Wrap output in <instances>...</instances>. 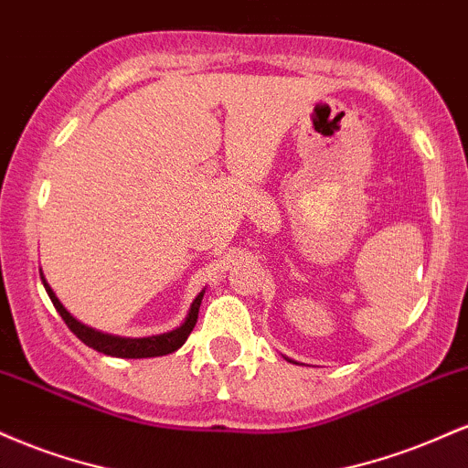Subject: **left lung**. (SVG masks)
Listing matches in <instances>:
<instances>
[{"mask_svg":"<svg viewBox=\"0 0 468 468\" xmlns=\"http://www.w3.org/2000/svg\"><path fill=\"white\" fill-rule=\"evenodd\" d=\"M288 361H290V358H288ZM290 363H294V361H290Z\"/></svg>","mask_w":468,"mask_h":468,"instance_id":"obj_1","label":"left lung"}]
</instances>
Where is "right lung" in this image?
I'll return each mask as SVG.
<instances>
[{
  "mask_svg": "<svg viewBox=\"0 0 468 468\" xmlns=\"http://www.w3.org/2000/svg\"><path fill=\"white\" fill-rule=\"evenodd\" d=\"M41 282H44V288L50 297V302L55 303L57 313L61 314V319L66 321L69 330L77 335L80 341L85 343L88 347H92L96 352H103L107 356H116V358H152V356H165V354L176 352L178 347L185 346L186 336L191 335V330L196 327L197 321V313H200V303L204 297V290L197 292V297L193 299L189 313H186L185 321L174 330L163 332V335H154V336H116V335H107V332L94 330V327L80 324L79 319H74L72 314L68 313L66 305L58 302V297L55 294V290L50 288V283L46 282L44 272H41Z\"/></svg>",
  "mask_w": 468,
  "mask_h": 468,
  "instance_id": "obj_1",
  "label": "right lung"
}]
</instances>
